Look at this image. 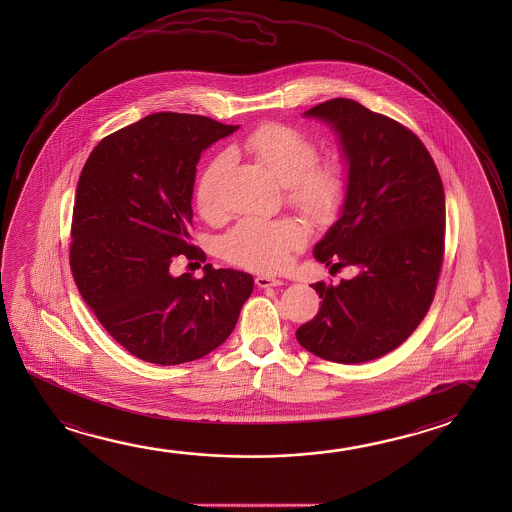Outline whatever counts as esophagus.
<instances>
[{
    "label": "esophagus",
    "instance_id": "esophagus-1",
    "mask_svg": "<svg viewBox=\"0 0 512 512\" xmlns=\"http://www.w3.org/2000/svg\"><path fill=\"white\" fill-rule=\"evenodd\" d=\"M255 284L262 287V289H266V287H278V285L284 284V280L282 278L269 277V275H259V277L255 278Z\"/></svg>",
    "mask_w": 512,
    "mask_h": 512
}]
</instances>
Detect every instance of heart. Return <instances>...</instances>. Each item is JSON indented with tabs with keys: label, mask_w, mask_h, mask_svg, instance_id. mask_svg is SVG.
Wrapping results in <instances>:
<instances>
[{
	"label": "heart",
	"mask_w": 512,
	"mask_h": 512,
	"mask_svg": "<svg viewBox=\"0 0 512 512\" xmlns=\"http://www.w3.org/2000/svg\"><path fill=\"white\" fill-rule=\"evenodd\" d=\"M243 150L284 185L287 202L316 223L334 218L346 196V176L337 160L316 162L318 150L309 137L291 126L264 125L248 135ZM227 155L210 160L196 182L194 200L202 218L221 210L219 185ZM305 230L294 219H244L221 243L225 259L255 271L285 268L294 250L305 243Z\"/></svg>",
	"instance_id": "obj_1"
}]
</instances>
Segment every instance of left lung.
<instances>
[{"label": "left lung", "mask_w": 512, "mask_h": 512, "mask_svg": "<svg viewBox=\"0 0 512 512\" xmlns=\"http://www.w3.org/2000/svg\"><path fill=\"white\" fill-rule=\"evenodd\" d=\"M303 116L336 132L348 169L339 219L312 253L359 273L339 285L312 284L321 307L296 339L325 361H373L411 336L434 300L444 252L443 182L409 128L357 101L328 100Z\"/></svg>", "instance_id": "obj_1"}]
</instances>
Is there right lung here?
Here are the masks:
<instances>
[{"mask_svg": "<svg viewBox=\"0 0 512 512\" xmlns=\"http://www.w3.org/2000/svg\"><path fill=\"white\" fill-rule=\"evenodd\" d=\"M239 126L159 112L91 151L76 187L69 262L103 328L146 362L200 359L232 334L253 277L207 264L203 278L171 275L191 244L193 189L202 151Z\"/></svg>", "mask_w": 512, "mask_h": 512, "instance_id": "1", "label": "right lung"}]
</instances>
